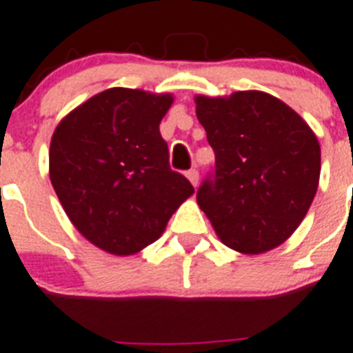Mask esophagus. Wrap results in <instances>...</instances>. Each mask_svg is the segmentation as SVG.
<instances>
[{
  "label": "esophagus",
  "instance_id": "34e87169",
  "mask_svg": "<svg viewBox=\"0 0 353 353\" xmlns=\"http://www.w3.org/2000/svg\"><path fill=\"white\" fill-rule=\"evenodd\" d=\"M186 177H188V181H190L194 186L199 185V172L195 170V168H192V170L186 172Z\"/></svg>",
  "mask_w": 353,
  "mask_h": 353
}]
</instances>
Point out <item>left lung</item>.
I'll list each match as a JSON object with an SVG mask.
<instances>
[{"instance_id": "8db88e82", "label": "left lung", "mask_w": 353, "mask_h": 353, "mask_svg": "<svg viewBox=\"0 0 353 353\" xmlns=\"http://www.w3.org/2000/svg\"><path fill=\"white\" fill-rule=\"evenodd\" d=\"M197 120L215 152V170L197 204L224 244L244 254L289 239L318 190L321 149L307 121L263 91L195 97Z\"/></svg>"}]
</instances>
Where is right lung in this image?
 Wrapping results in <instances>:
<instances>
[{
  "label": "right lung",
  "instance_id": "add662e5",
  "mask_svg": "<svg viewBox=\"0 0 353 353\" xmlns=\"http://www.w3.org/2000/svg\"><path fill=\"white\" fill-rule=\"evenodd\" d=\"M174 97L111 88L64 117L50 179L73 226L100 250L134 254L156 242L194 186L168 165L159 123Z\"/></svg>",
  "mask_w": 353,
  "mask_h": 353
}]
</instances>
